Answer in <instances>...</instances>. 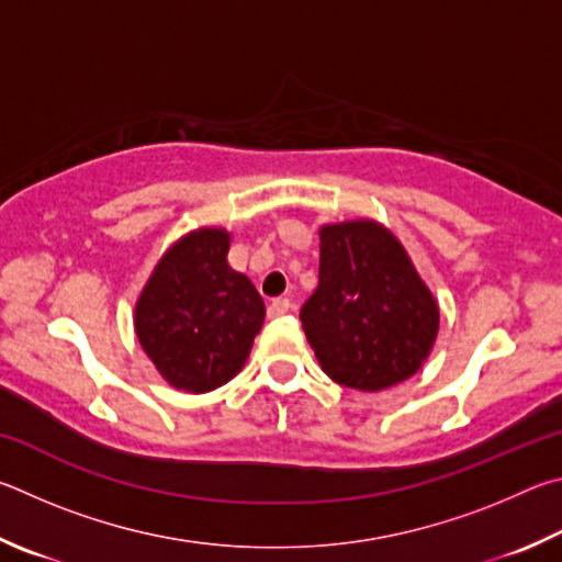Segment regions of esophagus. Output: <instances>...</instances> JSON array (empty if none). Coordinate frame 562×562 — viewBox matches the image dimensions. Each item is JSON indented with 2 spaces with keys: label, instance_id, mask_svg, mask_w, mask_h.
<instances>
[{
  "label": "esophagus",
  "instance_id": "1",
  "mask_svg": "<svg viewBox=\"0 0 562 562\" xmlns=\"http://www.w3.org/2000/svg\"><path fill=\"white\" fill-rule=\"evenodd\" d=\"M291 306H293V303H291L289 299H273V301L269 303V318L283 316V313L291 311Z\"/></svg>",
  "mask_w": 562,
  "mask_h": 562
}]
</instances>
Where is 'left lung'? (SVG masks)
Listing matches in <instances>:
<instances>
[{"label":"left lung","mask_w":562,"mask_h":562,"mask_svg":"<svg viewBox=\"0 0 562 562\" xmlns=\"http://www.w3.org/2000/svg\"><path fill=\"white\" fill-rule=\"evenodd\" d=\"M318 289L301 321L323 372L338 385L380 392L425 366L439 303L402 241L375 220L321 226Z\"/></svg>","instance_id":"left-lung-1"}]
</instances>
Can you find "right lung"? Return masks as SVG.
<instances>
[{"label": "right lung", "instance_id": "obj_1", "mask_svg": "<svg viewBox=\"0 0 562 562\" xmlns=\"http://www.w3.org/2000/svg\"><path fill=\"white\" fill-rule=\"evenodd\" d=\"M229 241L222 226L180 236L135 303V336L145 356L167 385L192 395L226 385L263 326L259 291L226 261Z\"/></svg>", "mask_w": 562, "mask_h": 562}]
</instances>
